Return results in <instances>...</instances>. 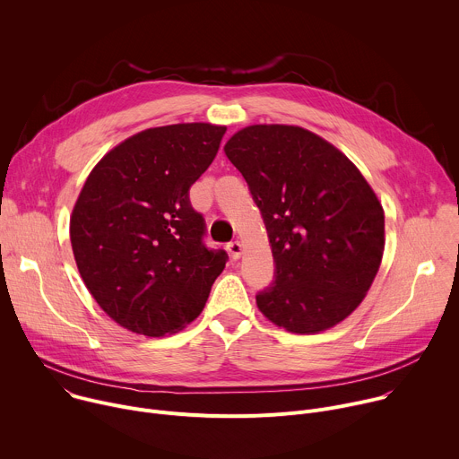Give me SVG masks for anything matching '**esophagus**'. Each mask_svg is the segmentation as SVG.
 Wrapping results in <instances>:
<instances>
[{
  "label": "esophagus",
  "mask_w": 459,
  "mask_h": 459,
  "mask_svg": "<svg viewBox=\"0 0 459 459\" xmlns=\"http://www.w3.org/2000/svg\"><path fill=\"white\" fill-rule=\"evenodd\" d=\"M227 248H229V252H230V255H232V259H239V257H241L243 245H241L239 241H232V243H229V245H227Z\"/></svg>",
  "instance_id": "34e87169"
}]
</instances>
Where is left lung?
Instances as JSON below:
<instances>
[{
	"label": "left lung",
	"mask_w": 459,
	"mask_h": 459,
	"mask_svg": "<svg viewBox=\"0 0 459 459\" xmlns=\"http://www.w3.org/2000/svg\"><path fill=\"white\" fill-rule=\"evenodd\" d=\"M264 216L274 281L259 312L292 334H317L365 299L385 250V212L359 169L296 125H248L223 147Z\"/></svg>",
	"instance_id": "obj_1"
}]
</instances>
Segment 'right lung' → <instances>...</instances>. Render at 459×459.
Listing matches in <instances>:
<instances>
[{
  "instance_id": "obj_1",
  "label": "right lung",
  "mask_w": 459,
  "mask_h": 459,
  "mask_svg": "<svg viewBox=\"0 0 459 459\" xmlns=\"http://www.w3.org/2000/svg\"><path fill=\"white\" fill-rule=\"evenodd\" d=\"M225 125L145 128L91 170L71 214L80 276L123 329L160 338L198 317L227 254L202 243L188 188L216 158Z\"/></svg>"
}]
</instances>
